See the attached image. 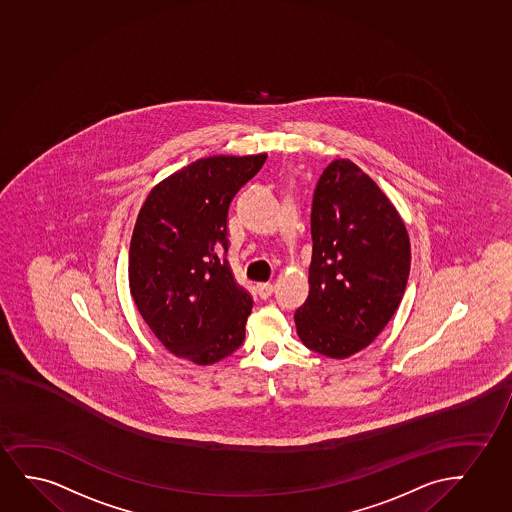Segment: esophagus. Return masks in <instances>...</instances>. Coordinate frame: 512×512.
Listing matches in <instances>:
<instances>
[{"instance_id": "esophagus-1", "label": "esophagus", "mask_w": 512, "mask_h": 512, "mask_svg": "<svg viewBox=\"0 0 512 512\" xmlns=\"http://www.w3.org/2000/svg\"><path fill=\"white\" fill-rule=\"evenodd\" d=\"M274 286L271 283H257V293L260 299H269L273 295Z\"/></svg>"}]
</instances>
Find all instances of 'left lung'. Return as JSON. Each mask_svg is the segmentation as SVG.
I'll list each match as a JSON object with an SVG mask.
<instances>
[{
    "label": "left lung",
    "instance_id": "obj_1",
    "mask_svg": "<svg viewBox=\"0 0 512 512\" xmlns=\"http://www.w3.org/2000/svg\"><path fill=\"white\" fill-rule=\"evenodd\" d=\"M309 295L295 311L300 340L328 358L370 346L403 299L410 276L405 224L361 168L335 160L319 177L311 208Z\"/></svg>",
    "mask_w": 512,
    "mask_h": 512
}]
</instances>
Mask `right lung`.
Returning a JSON list of instances; mask_svg holds the SVG:
<instances>
[{
	"label": "right lung",
	"mask_w": 512,
	"mask_h": 512,
	"mask_svg": "<svg viewBox=\"0 0 512 512\" xmlns=\"http://www.w3.org/2000/svg\"><path fill=\"white\" fill-rule=\"evenodd\" d=\"M267 154L194 161L151 189L133 226L128 281L135 306L168 351L212 365L245 342L252 295L234 279L227 215Z\"/></svg>",
	"instance_id": "right-lung-1"
}]
</instances>
